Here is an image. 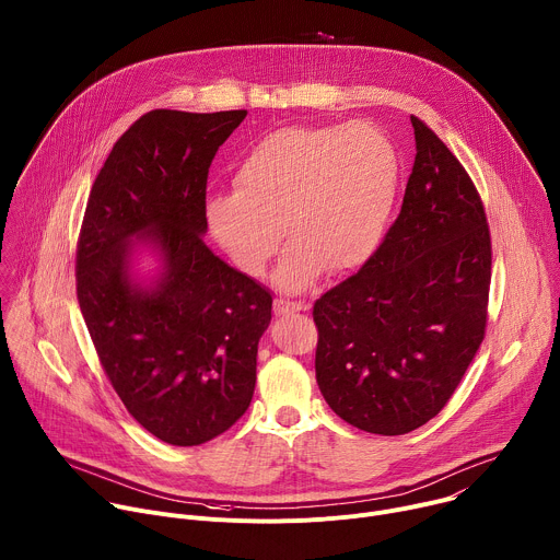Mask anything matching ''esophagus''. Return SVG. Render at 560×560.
Instances as JSON below:
<instances>
[{
  "label": "esophagus",
  "mask_w": 560,
  "mask_h": 560,
  "mask_svg": "<svg viewBox=\"0 0 560 560\" xmlns=\"http://www.w3.org/2000/svg\"><path fill=\"white\" fill-rule=\"evenodd\" d=\"M301 310H307L305 303L301 301H285V299H275V314L279 316H285V314H294V312H301Z\"/></svg>",
  "instance_id": "obj_1"
}]
</instances>
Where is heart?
Listing matches in <instances>:
<instances>
[{
    "label": "heart",
    "mask_w": 560,
    "mask_h": 560,
    "mask_svg": "<svg viewBox=\"0 0 560 560\" xmlns=\"http://www.w3.org/2000/svg\"><path fill=\"white\" fill-rule=\"evenodd\" d=\"M398 154L368 124L288 126L259 139L234 171V192L206 206L208 230L230 261L261 277L290 250L279 285L305 290L322 270L341 275L376 250L398 190Z\"/></svg>",
    "instance_id": "heart-1"
}]
</instances>
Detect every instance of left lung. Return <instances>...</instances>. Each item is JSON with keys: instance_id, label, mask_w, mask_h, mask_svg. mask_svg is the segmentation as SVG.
<instances>
[{"instance_id": "8db88e82", "label": "left lung", "mask_w": 560, "mask_h": 560, "mask_svg": "<svg viewBox=\"0 0 560 560\" xmlns=\"http://www.w3.org/2000/svg\"><path fill=\"white\" fill-rule=\"evenodd\" d=\"M365 266L316 299V383L350 425L396 436L434 419L486 337L492 238L481 197L436 132Z\"/></svg>"}]
</instances>
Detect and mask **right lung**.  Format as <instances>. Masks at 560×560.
<instances>
[{"mask_svg":"<svg viewBox=\"0 0 560 560\" xmlns=\"http://www.w3.org/2000/svg\"><path fill=\"white\" fill-rule=\"evenodd\" d=\"M248 110H150L113 145L77 242V301L102 368L132 419L190 447L232 428L257 383L272 294L203 242L208 168ZM150 245L163 272L129 275Z\"/></svg>","mask_w":560,"mask_h":560,"instance_id":"1","label":"right lung"}]
</instances>
